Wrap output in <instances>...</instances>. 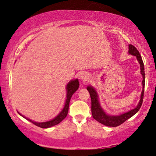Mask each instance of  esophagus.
<instances>
[{"mask_svg": "<svg viewBox=\"0 0 156 156\" xmlns=\"http://www.w3.org/2000/svg\"><path fill=\"white\" fill-rule=\"evenodd\" d=\"M80 80H81V82L83 83L86 82L87 81L89 80V75L87 73L81 74V75L80 76Z\"/></svg>", "mask_w": 156, "mask_h": 156, "instance_id": "1", "label": "esophagus"}]
</instances>
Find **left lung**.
Listing matches in <instances>:
<instances>
[{
    "mask_svg": "<svg viewBox=\"0 0 156 156\" xmlns=\"http://www.w3.org/2000/svg\"><path fill=\"white\" fill-rule=\"evenodd\" d=\"M128 53L131 55L135 56L136 57L137 60L138 61L139 64H140V74L143 76L142 81V85L143 90L141 92L140 101H139L138 104L134 109L128 111L127 112L122 113L118 115H110L107 114L103 110L99 100V96L98 92L92 86L89 85L87 87V90L89 91L90 94L91 101H92V115L93 118L95 119L98 122H100L101 124L106 125L108 127H117L119 125L122 124L123 122H125L131 117L138 112L140 110L141 105L143 103V95H144V88H145V69H144V64H143L142 57H141L140 53L137 51V49L134 46L129 44L128 46Z\"/></svg>",
    "mask_w": 156,
    "mask_h": 156,
    "instance_id": "left-lung-1",
    "label": "left lung"
}]
</instances>
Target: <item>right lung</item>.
<instances>
[{"mask_svg":"<svg viewBox=\"0 0 156 156\" xmlns=\"http://www.w3.org/2000/svg\"><path fill=\"white\" fill-rule=\"evenodd\" d=\"M79 86H80V82H79L78 79L71 80L70 82L68 83L66 87V99L65 101V105H64V108L62 109V110L57 115H56L55 118H53L51 120L46 121V122H35V121L30 120L29 118H26V117H24L23 115H22L20 112H19V114L21 115V116L23 117V118H24L25 119H26V120H28L31 122L33 123V124L36 125V126L41 127V128H48V127L54 126V125L60 123L66 117V115L68 114L69 105L71 98H72V96L73 95L74 93L78 90Z\"/></svg>","mask_w":156,"mask_h":156,"instance_id":"add662e5","label":"right lung"}]
</instances>
